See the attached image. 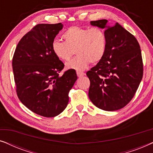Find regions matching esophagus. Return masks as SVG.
<instances>
[{"mask_svg": "<svg viewBox=\"0 0 153 153\" xmlns=\"http://www.w3.org/2000/svg\"><path fill=\"white\" fill-rule=\"evenodd\" d=\"M76 74H77V76H78L79 77H81V76H84L85 73L83 72H81V71H76Z\"/></svg>", "mask_w": 153, "mask_h": 153, "instance_id": "esophagus-1", "label": "esophagus"}]
</instances>
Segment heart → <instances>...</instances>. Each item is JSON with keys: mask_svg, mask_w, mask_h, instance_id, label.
<instances>
[{"mask_svg": "<svg viewBox=\"0 0 153 153\" xmlns=\"http://www.w3.org/2000/svg\"><path fill=\"white\" fill-rule=\"evenodd\" d=\"M65 42L55 39L51 44L52 51L58 58L68 60L74 53L77 56L66 63L70 70L81 71L91 63L102 60L106 53L107 39L103 29L71 26L62 35Z\"/></svg>", "mask_w": 153, "mask_h": 153, "instance_id": "heart-1", "label": "heart"}]
</instances>
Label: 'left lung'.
I'll list each match as a JSON object with an SVG mask.
<instances>
[{
  "label": "left lung",
  "instance_id": "obj_1",
  "mask_svg": "<svg viewBox=\"0 0 153 153\" xmlns=\"http://www.w3.org/2000/svg\"><path fill=\"white\" fill-rule=\"evenodd\" d=\"M108 21H92V26L105 28L106 53L86 75L91 81L88 96L99 108L113 111L131 101L143 77L141 51L136 37L118 23L107 26Z\"/></svg>",
  "mask_w": 153,
  "mask_h": 153
}]
</instances>
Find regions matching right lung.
I'll list each match as a JSON object with an SVG mask.
<instances>
[{
    "mask_svg": "<svg viewBox=\"0 0 153 153\" xmlns=\"http://www.w3.org/2000/svg\"><path fill=\"white\" fill-rule=\"evenodd\" d=\"M62 26L61 23L36 25L19 42L12 58L19 99L31 111L47 118L65 110L77 79L75 70L60 76L65 65L52 51L51 44Z\"/></svg>",
    "mask_w": 153,
    "mask_h": 153,
    "instance_id": "right-lung-1",
    "label": "right lung"
}]
</instances>
